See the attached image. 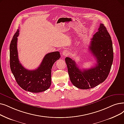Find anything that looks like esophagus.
<instances>
[{
  "label": "esophagus",
  "mask_w": 124,
  "mask_h": 124,
  "mask_svg": "<svg viewBox=\"0 0 124 124\" xmlns=\"http://www.w3.org/2000/svg\"><path fill=\"white\" fill-rule=\"evenodd\" d=\"M68 54H69V52H68V51H67V50H64V51H63L62 52V55H63V56L65 57V56H67L68 55Z\"/></svg>",
  "instance_id": "obj_1"
}]
</instances>
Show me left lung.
<instances>
[{
    "mask_svg": "<svg viewBox=\"0 0 124 124\" xmlns=\"http://www.w3.org/2000/svg\"><path fill=\"white\" fill-rule=\"evenodd\" d=\"M89 50L96 58L95 66L79 69L74 60L65 58L70 81L80 89L93 88L103 83L108 77L114 59L112 43L110 34L103 24L91 39Z\"/></svg>",
    "mask_w": 124,
    "mask_h": 124,
    "instance_id": "obj_1",
    "label": "left lung"
}]
</instances>
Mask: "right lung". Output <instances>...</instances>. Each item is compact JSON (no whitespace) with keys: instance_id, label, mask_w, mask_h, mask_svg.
Returning a JSON list of instances; mask_svg holds the SVG:
<instances>
[{"instance_id":"obj_1","label":"right lung","mask_w":124,"mask_h":124,"mask_svg":"<svg viewBox=\"0 0 124 124\" xmlns=\"http://www.w3.org/2000/svg\"><path fill=\"white\" fill-rule=\"evenodd\" d=\"M19 29L14 35L9 46L10 67L16 82L21 88L33 93L43 92L51 85V71L54 63L60 58L59 52L47 54L35 70L25 68L19 60L17 50V37Z\"/></svg>"}]
</instances>
